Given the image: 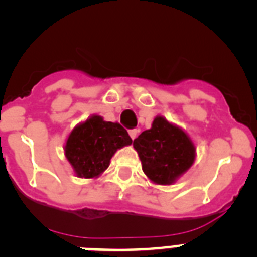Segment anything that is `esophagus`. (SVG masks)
<instances>
[{
	"mask_svg": "<svg viewBox=\"0 0 257 257\" xmlns=\"http://www.w3.org/2000/svg\"><path fill=\"white\" fill-rule=\"evenodd\" d=\"M138 134H139V131L136 130V128H134V130L128 131V135H130V138H131V139H133V140L135 139L136 136H138Z\"/></svg>",
	"mask_w": 257,
	"mask_h": 257,
	"instance_id": "1",
	"label": "esophagus"
}]
</instances>
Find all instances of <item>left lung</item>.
I'll return each mask as SVG.
<instances>
[{
	"label": "left lung",
	"mask_w": 257,
	"mask_h": 257,
	"mask_svg": "<svg viewBox=\"0 0 257 257\" xmlns=\"http://www.w3.org/2000/svg\"><path fill=\"white\" fill-rule=\"evenodd\" d=\"M144 174L151 181L170 185L190 169L196 160V147L188 134L157 115L149 130L134 140Z\"/></svg>",
	"instance_id": "left-lung-1"
}]
</instances>
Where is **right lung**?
Listing matches in <instances>:
<instances>
[{
    "label": "right lung",
    "mask_w": 257,
    "mask_h": 257,
    "mask_svg": "<svg viewBox=\"0 0 257 257\" xmlns=\"http://www.w3.org/2000/svg\"><path fill=\"white\" fill-rule=\"evenodd\" d=\"M131 143L121 124L104 121L100 115H91L72 130L64 151L77 176L92 179L108 169L110 158L118 149Z\"/></svg>",
    "instance_id": "add662e5"
}]
</instances>
